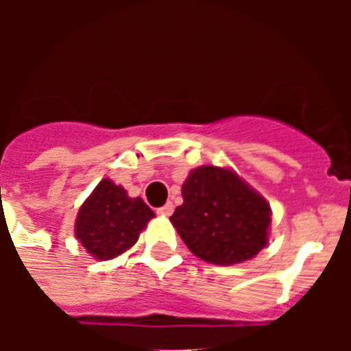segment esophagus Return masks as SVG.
<instances>
[{
    "label": "esophagus",
    "mask_w": 351,
    "mask_h": 351,
    "mask_svg": "<svg viewBox=\"0 0 351 351\" xmlns=\"http://www.w3.org/2000/svg\"><path fill=\"white\" fill-rule=\"evenodd\" d=\"M173 210H175L173 203H167V205H163L161 208H158V213H160L161 216H171V214H173Z\"/></svg>",
    "instance_id": "1"
}]
</instances>
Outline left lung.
<instances>
[{
  "mask_svg": "<svg viewBox=\"0 0 351 351\" xmlns=\"http://www.w3.org/2000/svg\"><path fill=\"white\" fill-rule=\"evenodd\" d=\"M182 197L171 223L197 258L214 265L243 263L269 243L271 205L231 169H191Z\"/></svg>",
  "mask_w": 351,
  "mask_h": 351,
  "instance_id": "obj_1",
  "label": "left lung"
}]
</instances>
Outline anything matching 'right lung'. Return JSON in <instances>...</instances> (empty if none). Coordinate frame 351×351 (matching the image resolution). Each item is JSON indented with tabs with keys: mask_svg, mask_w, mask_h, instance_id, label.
<instances>
[{
	"mask_svg": "<svg viewBox=\"0 0 351 351\" xmlns=\"http://www.w3.org/2000/svg\"><path fill=\"white\" fill-rule=\"evenodd\" d=\"M154 213L141 197H130L110 178L101 180L82 203L75 221V237L95 259H112L137 243Z\"/></svg>",
	"mask_w": 351,
	"mask_h": 351,
	"instance_id": "obj_1",
	"label": "right lung"
}]
</instances>
